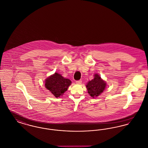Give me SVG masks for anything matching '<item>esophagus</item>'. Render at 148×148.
Returning a JSON list of instances; mask_svg holds the SVG:
<instances>
[{"instance_id": "esophagus-1", "label": "esophagus", "mask_w": 148, "mask_h": 148, "mask_svg": "<svg viewBox=\"0 0 148 148\" xmlns=\"http://www.w3.org/2000/svg\"><path fill=\"white\" fill-rule=\"evenodd\" d=\"M76 83L77 84H82V81L81 80H78V81H76Z\"/></svg>"}]
</instances>
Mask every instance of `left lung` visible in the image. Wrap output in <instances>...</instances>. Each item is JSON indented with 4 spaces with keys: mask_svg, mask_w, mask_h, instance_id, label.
Listing matches in <instances>:
<instances>
[{
    "mask_svg": "<svg viewBox=\"0 0 148 148\" xmlns=\"http://www.w3.org/2000/svg\"><path fill=\"white\" fill-rule=\"evenodd\" d=\"M94 76V78L89 81L86 85L88 93L93 98L99 96L105 90L107 84L98 74L96 73Z\"/></svg>",
    "mask_w": 148,
    "mask_h": 148,
    "instance_id": "left-lung-1",
    "label": "left lung"
}]
</instances>
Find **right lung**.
I'll return each mask as SVG.
<instances>
[{
    "instance_id": "obj_1",
    "label": "right lung",
    "mask_w": 148,
    "mask_h": 148,
    "mask_svg": "<svg viewBox=\"0 0 148 148\" xmlns=\"http://www.w3.org/2000/svg\"><path fill=\"white\" fill-rule=\"evenodd\" d=\"M45 82L46 88L56 98L62 96L72 83L69 79L64 78L57 72L46 78Z\"/></svg>"
}]
</instances>
